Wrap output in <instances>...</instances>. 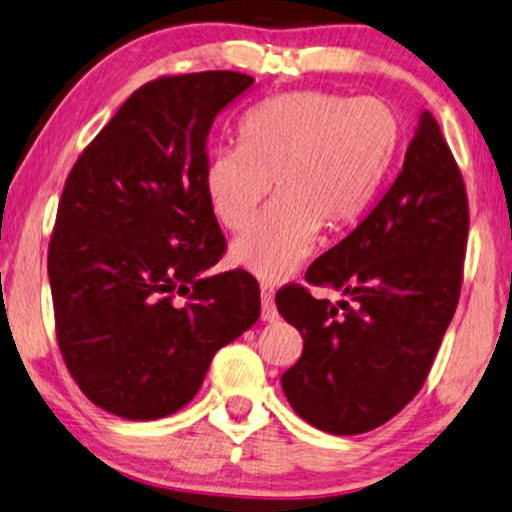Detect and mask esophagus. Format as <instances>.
Returning <instances> with one entry per match:
<instances>
[{"label":"esophagus","instance_id":"1","mask_svg":"<svg viewBox=\"0 0 512 512\" xmlns=\"http://www.w3.org/2000/svg\"><path fill=\"white\" fill-rule=\"evenodd\" d=\"M261 318L263 321H274L277 318V307H274V288L272 284H261Z\"/></svg>","mask_w":512,"mask_h":512}]
</instances>
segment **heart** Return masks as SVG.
<instances>
[{"mask_svg":"<svg viewBox=\"0 0 512 512\" xmlns=\"http://www.w3.org/2000/svg\"><path fill=\"white\" fill-rule=\"evenodd\" d=\"M402 129L388 103L321 90L272 96L240 122V145L217 147L205 191L217 219L242 231L277 184L279 198L233 244V261L284 279L311 254L321 226L342 231L374 201Z\"/></svg>","mask_w":512,"mask_h":512,"instance_id":"b5f03b06","label":"heart"}]
</instances>
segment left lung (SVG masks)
<instances>
[{"instance_id":"1","label":"left lung","mask_w":512,"mask_h":512,"mask_svg":"<svg viewBox=\"0 0 512 512\" xmlns=\"http://www.w3.org/2000/svg\"><path fill=\"white\" fill-rule=\"evenodd\" d=\"M466 240L462 173L439 122L422 110L388 194L305 274L344 300H316L300 284L274 298L305 339L281 376L300 418L330 434H365L418 395L457 309Z\"/></svg>"}]
</instances>
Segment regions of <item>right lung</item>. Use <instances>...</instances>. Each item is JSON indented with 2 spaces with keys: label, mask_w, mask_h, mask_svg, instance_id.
<instances>
[{
  "label": "right lung",
  "mask_w": 512,
  "mask_h": 512,
  "mask_svg": "<svg viewBox=\"0 0 512 512\" xmlns=\"http://www.w3.org/2000/svg\"><path fill=\"white\" fill-rule=\"evenodd\" d=\"M251 83L238 71L150 80L66 177L48 244L57 344L78 388L113 416L180 411L214 353L261 316L249 272L207 274L226 254L205 191L207 136Z\"/></svg>",
  "instance_id": "obj_1"
}]
</instances>
